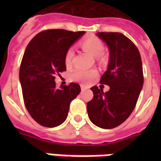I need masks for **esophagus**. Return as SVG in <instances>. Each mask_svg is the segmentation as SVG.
Masks as SVG:
<instances>
[{"mask_svg":"<svg viewBox=\"0 0 161 161\" xmlns=\"http://www.w3.org/2000/svg\"><path fill=\"white\" fill-rule=\"evenodd\" d=\"M86 89H88V88L84 85H81V90L82 91H85Z\"/></svg>","mask_w":161,"mask_h":161,"instance_id":"esophagus-1","label":"esophagus"}]
</instances>
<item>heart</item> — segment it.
<instances>
[{"label":"heart","mask_w":161,"mask_h":161,"mask_svg":"<svg viewBox=\"0 0 161 161\" xmlns=\"http://www.w3.org/2000/svg\"><path fill=\"white\" fill-rule=\"evenodd\" d=\"M81 47L90 55L96 57L98 59H103V52L104 50V45L103 42L97 36H89L80 42ZM74 51L73 48H69L66 52L65 63L67 66L71 65L73 61ZM98 75V71L96 69H77L71 73L70 78L72 80L78 81L83 83H89L92 79Z\"/></svg>","instance_id":"heart-1"}]
</instances>
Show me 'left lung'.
Returning a JSON list of instances; mask_svg holds the SVG:
<instances>
[{"instance_id":"left-lung-1","label":"left lung","mask_w":161,"mask_h":161,"mask_svg":"<svg viewBox=\"0 0 161 161\" xmlns=\"http://www.w3.org/2000/svg\"><path fill=\"white\" fill-rule=\"evenodd\" d=\"M109 49L108 69L100 83L109 86L103 93L91 88L93 99L87 103L91 122L102 129H113L127 119L135 108L143 88L144 75L140 52L130 39L119 32H98Z\"/></svg>"}]
</instances>
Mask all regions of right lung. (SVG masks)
<instances>
[{
  "label": "right lung",
  "mask_w": 161,
  "mask_h": 161,
  "mask_svg": "<svg viewBox=\"0 0 161 161\" xmlns=\"http://www.w3.org/2000/svg\"><path fill=\"white\" fill-rule=\"evenodd\" d=\"M84 33L45 30L36 34L25 50L19 73L24 103L31 118L44 127L63 124L70 103L80 93L78 83L57 88L55 76L66 71V52Z\"/></svg>",
  "instance_id": "obj_1"
}]
</instances>
